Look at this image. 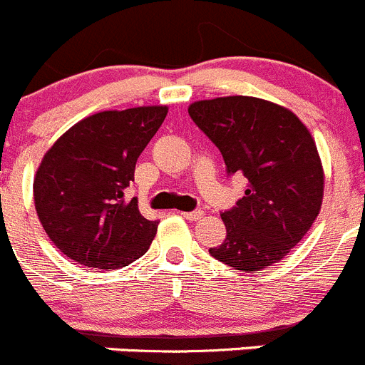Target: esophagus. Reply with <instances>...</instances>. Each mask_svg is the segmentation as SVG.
Returning <instances> with one entry per match:
<instances>
[{
    "label": "esophagus",
    "instance_id": "esophagus-1",
    "mask_svg": "<svg viewBox=\"0 0 365 365\" xmlns=\"http://www.w3.org/2000/svg\"><path fill=\"white\" fill-rule=\"evenodd\" d=\"M182 216L185 217V220L196 221V220H202L203 212H202V210H190V212H182Z\"/></svg>",
    "mask_w": 365,
    "mask_h": 365
}]
</instances>
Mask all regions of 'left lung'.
I'll return each instance as SVG.
<instances>
[{
  "label": "left lung",
  "instance_id": "8db88e82",
  "mask_svg": "<svg viewBox=\"0 0 365 365\" xmlns=\"http://www.w3.org/2000/svg\"><path fill=\"white\" fill-rule=\"evenodd\" d=\"M189 115L220 149L227 175L248 182L221 212L227 237L209 254L241 272L272 267L321 210L324 173L312 135L290 110L243 95L194 102Z\"/></svg>",
  "mask_w": 365,
  "mask_h": 365
}]
</instances>
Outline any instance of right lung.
Returning a JSON list of instances; mask_svg holds the SVG:
<instances>
[{
  "label": "right lung",
  "mask_w": 365,
  "mask_h": 365,
  "mask_svg": "<svg viewBox=\"0 0 365 365\" xmlns=\"http://www.w3.org/2000/svg\"><path fill=\"white\" fill-rule=\"evenodd\" d=\"M165 106L101 111L68 129L34 178L44 232L66 257L90 268L128 267L148 252L158 221L129 200L136 160L162 125Z\"/></svg>",
  "instance_id": "obj_1"
}]
</instances>
